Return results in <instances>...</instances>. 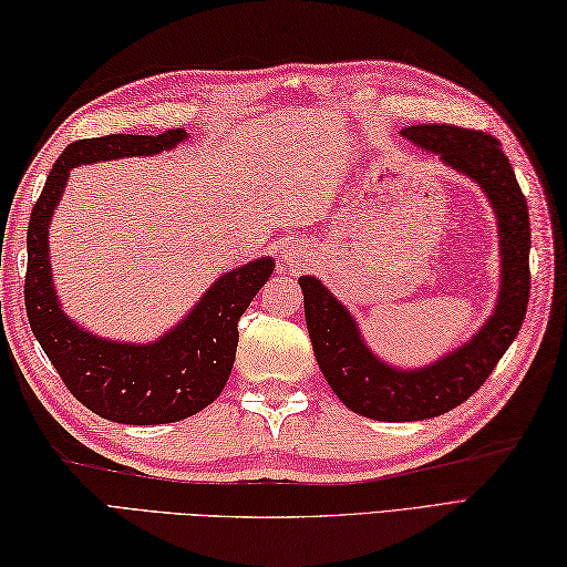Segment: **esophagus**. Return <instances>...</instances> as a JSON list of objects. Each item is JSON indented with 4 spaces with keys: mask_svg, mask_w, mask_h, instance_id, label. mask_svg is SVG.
Segmentation results:
<instances>
[{
    "mask_svg": "<svg viewBox=\"0 0 567 567\" xmlns=\"http://www.w3.org/2000/svg\"><path fill=\"white\" fill-rule=\"evenodd\" d=\"M282 260H285V270H290V272H299V270L305 268V256L295 246L287 248Z\"/></svg>",
    "mask_w": 567,
    "mask_h": 567,
    "instance_id": "1",
    "label": "esophagus"
}]
</instances>
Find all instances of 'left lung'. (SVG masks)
I'll return each instance as SVG.
<instances>
[{
	"mask_svg": "<svg viewBox=\"0 0 567 567\" xmlns=\"http://www.w3.org/2000/svg\"><path fill=\"white\" fill-rule=\"evenodd\" d=\"M402 136L483 189L497 216L499 292L492 315L465 343L429 365L396 368L365 343L353 311L319 277H299L319 370L351 412L378 421L441 416L483 388L522 329L532 287L528 207L499 141L483 131L445 124H416L402 128Z\"/></svg>",
	"mask_w": 567,
	"mask_h": 567,
	"instance_id": "1",
	"label": "left lung"
}]
</instances>
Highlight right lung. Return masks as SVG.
Wrapping results in <instances>:
<instances>
[{
	"label": "right lung",
	"mask_w": 567,
	"mask_h": 567,
	"mask_svg": "<svg viewBox=\"0 0 567 567\" xmlns=\"http://www.w3.org/2000/svg\"><path fill=\"white\" fill-rule=\"evenodd\" d=\"M187 138V131L171 128L161 136L112 134L70 143L31 212L23 287L31 331L72 396L116 424H173L209 406L231 375L238 319L275 270V260L265 256L219 275L175 327L148 343L104 339L63 311L53 282L48 228L72 167L148 158Z\"/></svg>",
	"instance_id": "obj_1"
}]
</instances>
